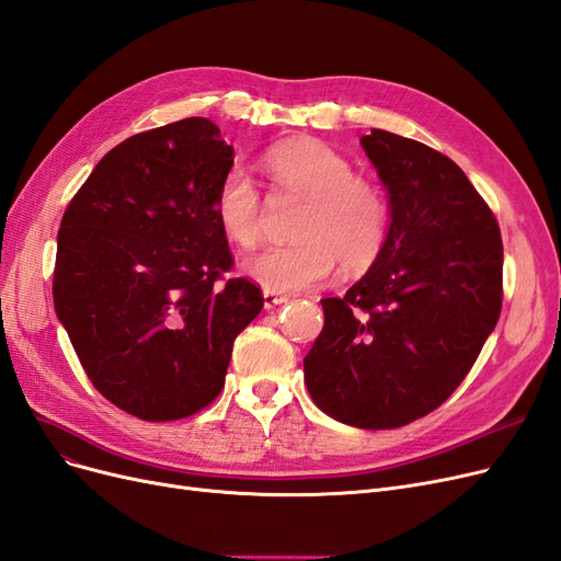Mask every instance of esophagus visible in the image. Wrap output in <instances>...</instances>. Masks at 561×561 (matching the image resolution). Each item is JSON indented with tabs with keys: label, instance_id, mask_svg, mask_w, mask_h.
<instances>
[{
	"label": "esophagus",
	"instance_id": "1",
	"mask_svg": "<svg viewBox=\"0 0 561 561\" xmlns=\"http://www.w3.org/2000/svg\"><path fill=\"white\" fill-rule=\"evenodd\" d=\"M289 299L285 297V295H274V293H264V308L266 311H272V308H276V306H283V304H287Z\"/></svg>",
	"mask_w": 561,
	"mask_h": 561
}]
</instances>
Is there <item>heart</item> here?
I'll list each match as a JSON object with an SVG mask.
<instances>
[{"label": "heart", "instance_id": "1", "mask_svg": "<svg viewBox=\"0 0 561 561\" xmlns=\"http://www.w3.org/2000/svg\"><path fill=\"white\" fill-rule=\"evenodd\" d=\"M276 197H301L306 206L295 243L272 245L243 260V274L266 293L295 295L322 285L336 264L364 272L382 253L390 234V204L382 190L332 146L316 139L285 141L262 158ZM214 214L222 234L253 248L262 231L264 199L253 176L231 164L216 187Z\"/></svg>", "mask_w": 561, "mask_h": 561}]
</instances>
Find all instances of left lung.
Instances as JSON below:
<instances>
[{
	"instance_id": "left-lung-1",
	"label": "left lung",
	"mask_w": 561,
	"mask_h": 561,
	"mask_svg": "<svg viewBox=\"0 0 561 561\" xmlns=\"http://www.w3.org/2000/svg\"><path fill=\"white\" fill-rule=\"evenodd\" d=\"M388 190L390 234L304 357L318 409L359 430L432 413L467 378L501 313L504 245L490 206L450 158L399 134L359 139Z\"/></svg>"
}]
</instances>
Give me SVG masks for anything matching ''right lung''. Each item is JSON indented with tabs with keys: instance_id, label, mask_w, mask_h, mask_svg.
Returning a JSON list of instances; mask_svg holds the SVG:
<instances>
[{
	"instance_id": "add662e5",
	"label": "right lung",
	"mask_w": 561,
	"mask_h": 561,
	"mask_svg": "<svg viewBox=\"0 0 561 561\" xmlns=\"http://www.w3.org/2000/svg\"><path fill=\"white\" fill-rule=\"evenodd\" d=\"M234 148L206 118L108 150L69 202L53 274L55 313L92 385L125 413L181 420L214 401L260 287L229 278L214 214Z\"/></svg>"
}]
</instances>
